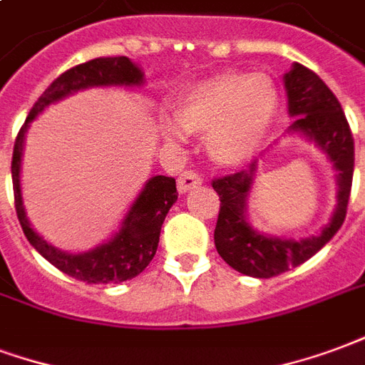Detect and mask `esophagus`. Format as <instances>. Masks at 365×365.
I'll use <instances>...</instances> for the list:
<instances>
[{
    "label": "esophagus",
    "mask_w": 365,
    "mask_h": 365,
    "mask_svg": "<svg viewBox=\"0 0 365 365\" xmlns=\"http://www.w3.org/2000/svg\"><path fill=\"white\" fill-rule=\"evenodd\" d=\"M200 182H202V177L198 175V173H194V171L180 173L179 180H177L180 194H185V192H188V190H192V188H196V186L200 185Z\"/></svg>",
    "instance_id": "obj_1"
}]
</instances>
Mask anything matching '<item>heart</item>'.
Segmentation results:
<instances>
[{
  "instance_id": "b5f03b06",
  "label": "heart",
  "mask_w": 365,
  "mask_h": 365,
  "mask_svg": "<svg viewBox=\"0 0 365 365\" xmlns=\"http://www.w3.org/2000/svg\"><path fill=\"white\" fill-rule=\"evenodd\" d=\"M278 93L264 73L223 71L194 85L175 108L167 134H206V150L215 163L243 165L259 151L272 124Z\"/></svg>"
}]
</instances>
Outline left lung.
I'll return each mask as SVG.
<instances>
[{
  "instance_id": "left-lung-1",
  "label": "left lung",
  "mask_w": 365,
  "mask_h": 365,
  "mask_svg": "<svg viewBox=\"0 0 365 365\" xmlns=\"http://www.w3.org/2000/svg\"><path fill=\"white\" fill-rule=\"evenodd\" d=\"M286 91L289 114L297 116L289 130L311 138L339 171V206L317 237L303 241L264 237L251 230L245 220V200L257 175V161H252L249 169L212 180L220 196L215 249L231 268L252 278L278 276L321 251L344 223L352 190L354 138L339 98L315 71L302 63H294L292 71L286 73Z\"/></svg>"
}]
</instances>
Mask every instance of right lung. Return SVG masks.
Here are the masks:
<instances>
[{
    "mask_svg": "<svg viewBox=\"0 0 365 365\" xmlns=\"http://www.w3.org/2000/svg\"><path fill=\"white\" fill-rule=\"evenodd\" d=\"M142 81L143 76L140 68H135V63L130 62L126 56L95 58L89 62L73 66L48 85V89L34 103L25 124L21 126L15 138L11 159L13 194H15L19 223L25 231V237L50 264H54L58 270H62L71 278L87 284H118L145 270L151 259L155 257L165 215L177 202V182L173 177H165V175L151 177L143 186L142 194L132 204L126 220L122 222V230L108 243L83 255H68L38 237L26 222L21 186H19L25 132L29 122L42 113L50 103L68 97L79 89H87L95 85H140Z\"/></svg>",
    "mask_w": 365,
    "mask_h": 365,
    "instance_id": "obj_1",
    "label": "right lung"
}]
</instances>
